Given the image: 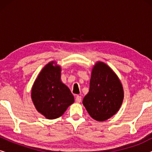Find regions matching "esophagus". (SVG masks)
<instances>
[{
    "label": "esophagus",
    "instance_id": "34e87169",
    "mask_svg": "<svg viewBox=\"0 0 152 152\" xmlns=\"http://www.w3.org/2000/svg\"><path fill=\"white\" fill-rule=\"evenodd\" d=\"M75 101L77 103H80L81 102H82V97L80 96V95H77V96L76 97Z\"/></svg>",
    "mask_w": 152,
    "mask_h": 152
}]
</instances>
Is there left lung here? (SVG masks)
Returning <instances> with one entry per match:
<instances>
[{
    "mask_svg": "<svg viewBox=\"0 0 152 152\" xmlns=\"http://www.w3.org/2000/svg\"><path fill=\"white\" fill-rule=\"evenodd\" d=\"M124 98L119 79L111 68L103 62H97L93 68L89 91L83 104L91 118L104 121L116 113Z\"/></svg>",
    "mask_w": 152,
    "mask_h": 152,
    "instance_id": "8db88e82",
    "label": "left lung"
}]
</instances>
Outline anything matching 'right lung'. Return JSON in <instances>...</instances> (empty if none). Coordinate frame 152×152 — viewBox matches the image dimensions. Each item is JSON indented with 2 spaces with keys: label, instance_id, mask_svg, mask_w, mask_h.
<instances>
[{
  "label": "right lung",
  "instance_id": "1",
  "mask_svg": "<svg viewBox=\"0 0 152 152\" xmlns=\"http://www.w3.org/2000/svg\"><path fill=\"white\" fill-rule=\"evenodd\" d=\"M47 64L32 86L31 96L37 111L48 119L60 117L74 102L70 89L61 81V68Z\"/></svg>",
  "mask_w": 152,
  "mask_h": 152
}]
</instances>
